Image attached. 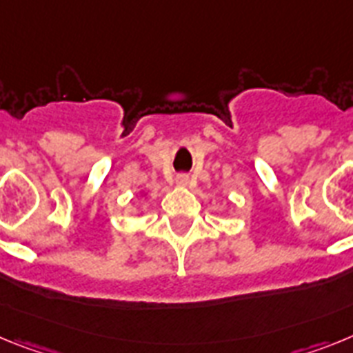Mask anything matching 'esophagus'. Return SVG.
<instances>
[{"mask_svg": "<svg viewBox=\"0 0 353 353\" xmlns=\"http://www.w3.org/2000/svg\"><path fill=\"white\" fill-rule=\"evenodd\" d=\"M176 183L179 186H190L192 185V177L186 176V174H179V176L176 177Z\"/></svg>", "mask_w": 353, "mask_h": 353, "instance_id": "obj_1", "label": "esophagus"}]
</instances>
